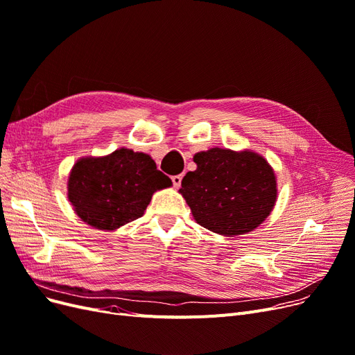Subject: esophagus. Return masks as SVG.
Instances as JSON below:
<instances>
[{
	"label": "esophagus",
	"mask_w": 355,
	"mask_h": 355,
	"mask_svg": "<svg viewBox=\"0 0 355 355\" xmlns=\"http://www.w3.org/2000/svg\"><path fill=\"white\" fill-rule=\"evenodd\" d=\"M171 180H173L174 187H175V189H178V187L181 186V180H182V175H181V174H178V175H173V177H171Z\"/></svg>",
	"instance_id": "1"
}]
</instances>
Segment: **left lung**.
I'll return each mask as SVG.
<instances>
[{
	"mask_svg": "<svg viewBox=\"0 0 355 355\" xmlns=\"http://www.w3.org/2000/svg\"><path fill=\"white\" fill-rule=\"evenodd\" d=\"M196 171L181 181L180 193L198 225L225 236L248 234L263 223L277 200L271 165L252 150L211 148L198 152Z\"/></svg>",
	"mask_w": 355,
	"mask_h": 355,
	"instance_id": "8db88e82",
	"label": "left lung"
}]
</instances>
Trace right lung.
Here are the masks:
<instances>
[{
    "label": "right lung",
    "instance_id": "obj_1",
    "mask_svg": "<svg viewBox=\"0 0 355 355\" xmlns=\"http://www.w3.org/2000/svg\"><path fill=\"white\" fill-rule=\"evenodd\" d=\"M171 184L148 153L120 148L110 155L76 161L68 178V198L87 225L116 230L144 216L152 194Z\"/></svg>",
    "mask_w": 355,
    "mask_h": 355
}]
</instances>
